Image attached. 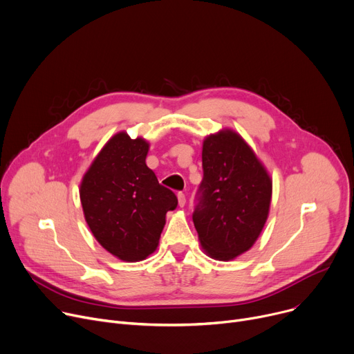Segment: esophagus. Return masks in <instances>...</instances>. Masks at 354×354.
<instances>
[{
  "mask_svg": "<svg viewBox=\"0 0 354 354\" xmlns=\"http://www.w3.org/2000/svg\"><path fill=\"white\" fill-rule=\"evenodd\" d=\"M177 200H178V205L180 207H184L185 205V196L183 193H178L177 194Z\"/></svg>",
  "mask_w": 354,
  "mask_h": 354,
  "instance_id": "esophagus-1",
  "label": "esophagus"
}]
</instances>
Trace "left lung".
I'll return each instance as SVG.
<instances>
[{
	"label": "left lung",
	"mask_w": 354,
	"mask_h": 354,
	"mask_svg": "<svg viewBox=\"0 0 354 354\" xmlns=\"http://www.w3.org/2000/svg\"><path fill=\"white\" fill-rule=\"evenodd\" d=\"M204 177L194 227L204 252L231 261L252 248L268 220L272 178L251 146L231 129L203 142Z\"/></svg>",
	"instance_id": "1"
}]
</instances>
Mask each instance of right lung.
Segmentation results:
<instances>
[{
    "label": "right lung",
    "instance_id": "right-lung-1",
    "mask_svg": "<svg viewBox=\"0 0 354 354\" xmlns=\"http://www.w3.org/2000/svg\"><path fill=\"white\" fill-rule=\"evenodd\" d=\"M149 142L119 131L97 153L80 183L89 230L100 245L126 262H139L157 247L166 214L177 207L171 189L146 165Z\"/></svg>",
    "mask_w": 354,
    "mask_h": 354
}]
</instances>
